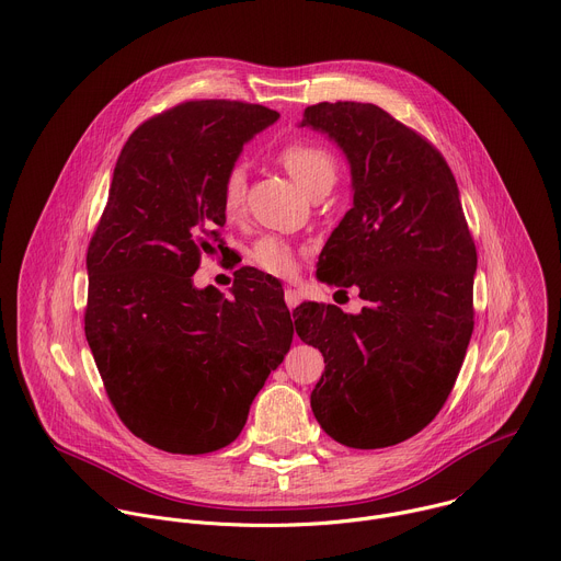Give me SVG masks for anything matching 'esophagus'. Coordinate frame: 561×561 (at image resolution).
<instances>
[{"mask_svg": "<svg viewBox=\"0 0 561 561\" xmlns=\"http://www.w3.org/2000/svg\"><path fill=\"white\" fill-rule=\"evenodd\" d=\"M285 302L287 307H296L300 302V294L294 287H285Z\"/></svg>", "mask_w": 561, "mask_h": 561, "instance_id": "obj_1", "label": "esophagus"}]
</instances>
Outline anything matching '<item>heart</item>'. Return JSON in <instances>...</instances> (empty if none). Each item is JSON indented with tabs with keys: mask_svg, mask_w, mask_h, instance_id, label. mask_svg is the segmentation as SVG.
Returning <instances> with one entry per match:
<instances>
[{
	"mask_svg": "<svg viewBox=\"0 0 561 561\" xmlns=\"http://www.w3.org/2000/svg\"><path fill=\"white\" fill-rule=\"evenodd\" d=\"M276 161L291 174V179L302 185L309 194L318 190H329L339 174L333 154L327 146L311 137H291L280 144L274 152ZM245 205V172L241 165H232L220 179V207L228 218L243 211ZM250 261L274 276H291L298 267L296 250L289 241L280 237H263L250 250Z\"/></svg>",
	"mask_w": 561,
	"mask_h": 561,
	"instance_id": "heart-1",
	"label": "heart"
}]
</instances>
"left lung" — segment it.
I'll return each mask as SVG.
<instances>
[{
    "mask_svg": "<svg viewBox=\"0 0 561 561\" xmlns=\"http://www.w3.org/2000/svg\"><path fill=\"white\" fill-rule=\"evenodd\" d=\"M302 126L345 150L354 179L318 276L367 300L358 316L296 307V333L324 358L311 411L335 442L385 449L420 433L456 385L476 322V243L456 176L426 137L356 101L309 105Z\"/></svg>",
    "mask_w": 561,
    "mask_h": 561,
    "instance_id": "obj_1",
    "label": "left lung"
}]
</instances>
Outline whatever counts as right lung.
<instances>
[{"label": "right lung", "mask_w": 561, "mask_h": 561, "mask_svg": "<svg viewBox=\"0 0 561 561\" xmlns=\"http://www.w3.org/2000/svg\"><path fill=\"white\" fill-rule=\"evenodd\" d=\"M280 115L230 99L183 101L126 141L88 245L83 329L110 404L168 454H209L239 437L250 404L289 352L283 289L252 267L234 298L194 272L222 241L220 179Z\"/></svg>", "instance_id": "right-lung-1"}]
</instances>
